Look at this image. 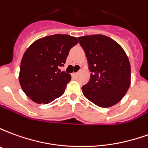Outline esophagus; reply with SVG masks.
Masks as SVG:
<instances>
[{"label":"esophagus","instance_id":"1","mask_svg":"<svg viewBox=\"0 0 148 148\" xmlns=\"http://www.w3.org/2000/svg\"><path fill=\"white\" fill-rule=\"evenodd\" d=\"M77 73H75V72H74V73H72V74H71V75H72V77H76V76H77Z\"/></svg>","mask_w":148,"mask_h":148}]
</instances>
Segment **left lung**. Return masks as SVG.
Listing matches in <instances>:
<instances>
[{
    "label": "left lung",
    "mask_w": 148,
    "mask_h": 148,
    "mask_svg": "<svg viewBox=\"0 0 148 148\" xmlns=\"http://www.w3.org/2000/svg\"><path fill=\"white\" fill-rule=\"evenodd\" d=\"M91 72L90 82L82 87L86 98L101 108L121 101L131 83L129 59L121 46L103 35L78 37Z\"/></svg>",
    "instance_id": "left-lung-1"
}]
</instances>
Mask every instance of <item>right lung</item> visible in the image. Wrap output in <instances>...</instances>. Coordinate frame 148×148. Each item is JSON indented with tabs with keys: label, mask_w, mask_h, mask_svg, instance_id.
Segmentation results:
<instances>
[{
	"label": "right lung",
	"mask_w": 148,
	"mask_h": 148,
	"mask_svg": "<svg viewBox=\"0 0 148 148\" xmlns=\"http://www.w3.org/2000/svg\"><path fill=\"white\" fill-rule=\"evenodd\" d=\"M77 42L76 37L56 34L37 39L26 50L19 82L32 101L48 104L64 93L71 75L58 67L63 66L71 48Z\"/></svg>",
	"instance_id": "1"
}]
</instances>
